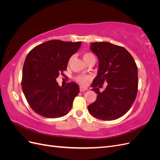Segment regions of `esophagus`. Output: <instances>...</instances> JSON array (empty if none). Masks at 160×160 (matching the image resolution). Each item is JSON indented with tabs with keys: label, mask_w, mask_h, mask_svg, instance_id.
I'll use <instances>...</instances> for the list:
<instances>
[{
	"label": "esophagus",
	"mask_w": 160,
	"mask_h": 160,
	"mask_svg": "<svg viewBox=\"0 0 160 160\" xmlns=\"http://www.w3.org/2000/svg\"><path fill=\"white\" fill-rule=\"evenodd\" d=\"M86 90H88V89L82 88V87H81V88H80V91H86Z\"/></svg>",
	"instance_id": "1"
}]
</instances>
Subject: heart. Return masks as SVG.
<instances>
[{
	"label": "heart",
	"mask_w": 160,
	"mask_h": 160,
	"mask_svg": "<svg viewBox=\"0 0 160 160\" xmlns=\"http://www.w3.org/2000/svg\"><path fill=\"white\" fill-rule=\"evenodd\" d=\"M94 57V55L93 54H91L90 52H86L84 53L83 55V60L85 61H88V59H89L91 57ZM90 79V76L89 75H79L77 76L76 77V81L78 82L79 84H81V85H86L87 83H88V81Z\"/></svg>",
	"instance_id": "b5f03b06"
}]
</instances>
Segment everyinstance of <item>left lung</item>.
Masks as SVG:
<instances>
[{"label":"left lung","mask_w":160,"mask_h":160,"mask_svg":"<svg viewBox=\"0 0 160 160\" xmlns=\"http://www.w3.org/2000/svg\"><path fill=\"white\" fill-rule=\"evenodd\" d=\"M90 45V49L98 58L99 69L91 85L98 95L95 102L88 105L89 112L101 120L119 118L128 112L136 98L137 65L124 47L108 42ZM103 82L108 83L107 88L100 92L97 86Z\"/></svg>","instance_id":"8db88e82"}]
</instances>
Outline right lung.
<instances>
[{
    "instance_id": "obj_1",
    "label": "right lung",
    "mask_w": 160,
    "mask_h": 160,
    "mask_svg": "<svg viewBox=\"0 0 160 160\" xmlns=\"http://www.w3.org/2000/svg\"><path fill=\"white\" fill-rule=\"evenodd\" d=\"M81 45V42L51 40L28 52L22 68V89L30 107L38 115L57 118L71 111L79 87L74 82L60 87L56 79L63 75L70 57Z\"/></svg>"
}]
</instances>
